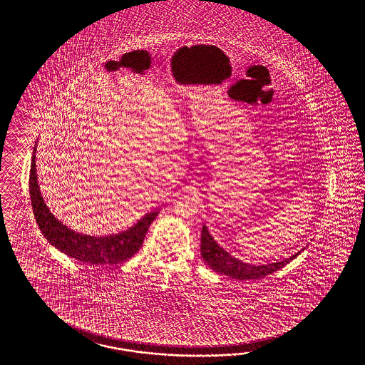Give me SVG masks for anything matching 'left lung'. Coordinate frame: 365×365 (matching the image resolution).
<instances>
[{
    "label": "left lung",
    "mask_w": 365,
    "mask_h": 365,
    "mask_svg": "<svg viewBox=\"0 0 365 365\" xmlns=\"http://www.w3.org/2000/svg\"><path fill=\"white\" fill-rule=\"evenodd\" d=\"M299 255V253H297L284 261H278V262L267 264V265L255 266L245 264L242 261L232 257L227 252H225L221 246L214 241V238L211 237L206 226L202 227L200 255H202L203 261L210 266L212 270H215L217 273L223 274V276L232 277V278L243 279V281L264 278V277L279 270L281 267H284Z\"/></svg>",
    "instance_id": "obj_1"
}]
</instances>
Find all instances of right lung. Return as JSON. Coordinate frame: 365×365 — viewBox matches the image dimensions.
<instances>
[{"mask_svg": "<svg viewBox=\"0 0 365 365\" xmlns=\"http://www.w3.org/2000/svg\"><path fill=\"white\" fill-rule=\"evenodd\" d=\"M34 159L36 145L29 174V195L36 222L51 245H53L61 253L88 265H119L136 255V252L143 245L145 232L159 211H153L144 215L131 229L116 235L91 237L75 232L68 229L61 222L57 221L53 214L46 207L37 183Z\"/></svg>", "mask_w": 365, "mask_h": 365, "instance_id": "right-lung-1", "label": "right lung"}]
</instances>
